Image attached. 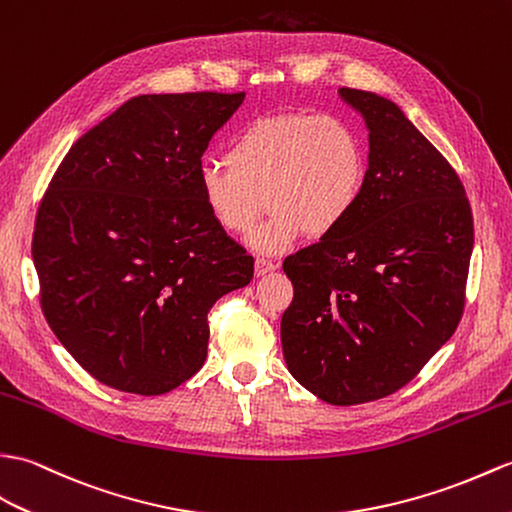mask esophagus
Here are the masks:
<instances>
[{"label": "esophagus", "instance_id": "1", "mask_svg": "<svg viewBox=\"0 0 512 512\" xmlns=\"http://www.w3.org/2000/svg\"><path fill=\"white\" fill-rule=\"evenodd\" d=\"M277 268V264L272 259H266V257H257L255 259V275L257 277H264V275H268L270 270H275Z\"/></svg>", "mask_w": 512, "mask_h": 512}]
</instances>
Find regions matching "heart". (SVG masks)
I'll return each mask as SVG.
<instances>
[{"label": "heart", "instance_id": "1", "mask_svg": "<svg viewBox=\"0 0 512 512\" xmlns=\"http://www.w3.org/2000/svg\"><path fill=\"white\" fill-rule=\"evenodd\" d=\"M366 150L347 120L331 113L259 117L233 137L227 161L198 170V194L211 220L233 235L255 229L259 253H279L303 233L327 237L358 209L366 187Z\"/></svg>", "mask_w": 512, "mask_h": 512}]
</instances>
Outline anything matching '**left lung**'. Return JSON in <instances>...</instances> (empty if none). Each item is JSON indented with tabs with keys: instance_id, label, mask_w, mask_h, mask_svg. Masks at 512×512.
<instances>
[{
	"instance_id": "8db88e82",
	"label": "left lung",
	"mask_w": 512,
	"mask_h": 512,
	"mask_svg": "<svg viewBox=\"0 0 512 512\" xmlns=\"http://www.w3.org/2000/svg\"><path fill=\"white\" fill-rule=\"evenodd\" d=\"M338 93L368 128L366 187L340 231L285 257L281 344L296 382L358 406L406 386L456 331L473 216L456 170L395 102Z\"/></svg>"
}]
</instances>
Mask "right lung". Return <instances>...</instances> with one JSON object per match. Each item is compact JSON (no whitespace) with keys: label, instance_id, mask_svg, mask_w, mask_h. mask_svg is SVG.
<instances>
[{"label":"right lung","instance_id":"add662e5","mask_svg":"<svg viewBox=\"0 0 512 512\" xmlns=\"http://www.w3.org/2000/svg\"><path fill=\"white\" fill-rule=\"evenodd\" d=\"M246 93L137 95L65 154L32 259L56 338L98 382L163 395L200 371L207 314L253 257L198 194L202 152Z\"/></svg>","mask_w":512,"mask_h":512}]
</instances>
